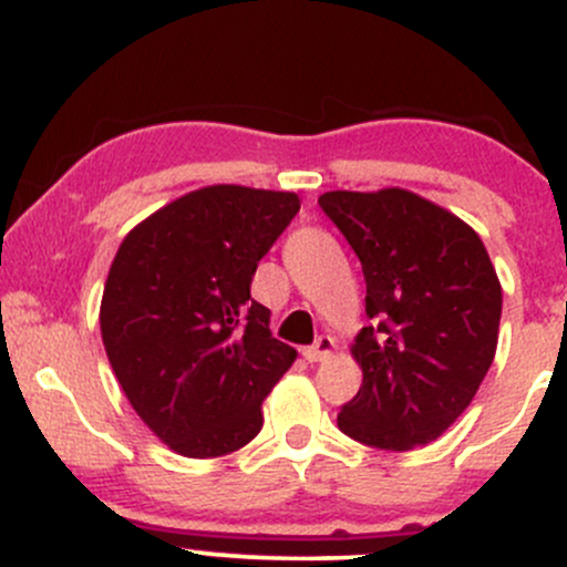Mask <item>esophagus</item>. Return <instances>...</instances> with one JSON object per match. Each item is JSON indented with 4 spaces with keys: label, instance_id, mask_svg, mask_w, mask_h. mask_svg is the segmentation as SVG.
Masks as SVG:
<instances>
[{
    "label": "esophagus",
    "instance_id": "34e87169",
    "mask_svg": "<svg viewBox=\"0 0 567 567\" xmlns=\"http://www.w3.org/2000/svg\"><path fill=\"white\" fill-rule=\"evenodd\" d=\"M333 349H336L333 338L320 336L315 343H311V347L303 349V360L306 362H322V360H328L330 354H333Z\"/></svg>",
    "mask_w": 567,
    "mask_h": 567
}]
</instances>
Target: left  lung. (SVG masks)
<instances>
[{"instance_id": "1", "label": "left lung", "mask_w": 567, "mask_h": 567, "mask_svg": "<svg viewBox=\"0 0 567 567\" xmlns=\"http://www.w3.org/2000/svg\"><path fill=\"white\" fill-rule=\"evenodd\" d=\"M320 207L360 258L373 320L351 343L362 386L338 429L413 451L470 408L496 357L498 275L470 224L408 188L324 192Z\"/></svg>"}]
</instances>
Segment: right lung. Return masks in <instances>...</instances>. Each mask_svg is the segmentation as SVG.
Masks as SVG:
<instances>
[{"instance_id":"obj_1","label":"right lung","mask_w":567,"mask_h":567,"mask_svg":"<svg viewBox=\"0 0 567 567\" xmlns=\"http://www.w3.org/2000/svg\"><path fill=\"white\" fill-rule=\"evenodd\" d=\"M301 199L202 186L127 231L101 298L106 357L141 421L188 458H216L264 426V400L296 362L250 298L258 261Z\"/></svg>"}]
</instances>
